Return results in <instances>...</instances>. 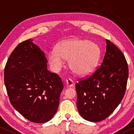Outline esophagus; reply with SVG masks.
<instances>
[{
  "mask_svg": "<svg viewBox=\"0 0 134 134\" xmlns=\"http://www.w3.org/2000/svg\"><path fill=\"white\" fill-rule=\"evenodd\" d=\"M74 85V81L72 80L68 79L66 80V86L67 87H72Z\"/></svg>",
  "mask_w": 134,
  "mask_h": 134,
  "instance_id": "esophagus-1",
  "label": "esophagus"
}]
</instances>
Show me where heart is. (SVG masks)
I'll return each instance as SVG.
<instances>
[{"mask_svg":"<svg viewBox=\"0 0 134 134\" xmlns=\"http://www.w3.org/2000/svg\"><path fill=\"white\" fill-rule=\"evenodd\" d=\"M100 55L98 44L85 40H72L61 42L48 55L51 69L57 72L65 65L64 60H69V66L77 75L86 76L93 72Z\"/></svg>","mask_w":134,"mask_h":134,"instance_id":"b5f03b06","label":"heart"}]
</instances>
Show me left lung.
<instances>
[{
  "mask_svg": "<svg viewBox=\"0 0 134 134\" xmlns=\"http://www.w3.org/2000/svg\"><path fill=\"white\" fill-rule=\"evenodd\" d=\"M106 52L98 68L91 76L75 84L80 114L92 122L102 121L114 111L126 89L128 66L124 54L106 40Z\"/></svg>",
  "mask_w": 134,
  "mask_h": 134,
  "instance_id": "1",
  "label": "left lung"
}]
</instances>
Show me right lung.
I'll return each mask as SVG.
<instances>
[{"mask_svg":"<svg viewBox=\"0 0 134 134\" xmlns=\"http://www.w3.org/2000/svg\"><path fill=\"white\" fill-rule=\"evenodd\" d=\"M29 39L20 43L8 59L4 81L10 102L30 122L46 123L56 113L63 86L47 69L43 51Z\"/></svg>","mask_w":134,"mask_h":134,"instance_id":"right-lung-1","label":"right lung"}]
</instances>
